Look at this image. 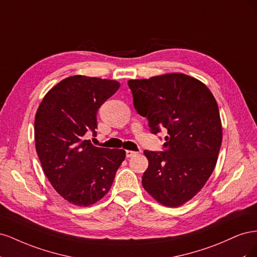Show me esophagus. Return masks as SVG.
Here are the masks:
<instances>
[{
    "instance_id": "obj_1",
    "label": "esophagus",
    "mask_w": 257,
    "mask_h": 257,
    "mask_svg": "<svg viewBox=\"0 0 257 257\" xmlns=\"http://www.w3.org/2000/svg\"><path fill=\"white\" fill-rule=\"evenodd\" d=\"M137 152H135V151H132V150H126V152H125V154H126V158H132V157H134V155L136 154Z\"/></svg>"
}]
</instances>
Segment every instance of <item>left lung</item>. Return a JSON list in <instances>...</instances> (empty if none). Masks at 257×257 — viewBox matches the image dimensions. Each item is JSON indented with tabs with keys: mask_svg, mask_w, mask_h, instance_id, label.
I'll return each mask as SVG.
<instances>
[{
	"mask_svg": "<svg viewBox=\"0 0 257 257\" xmlns=\"http://www.w3.org/2000/svg\"><path fill=\"white\" fill-rule=\"evenodd\" d=\"M136 111L150 132L167 131L164 151L144 153L149 166L143 186L160 204L179 207L203 189L216 164L222 124L216 100L206 85L184 74L128 80Z\"/></svg>",
	"mask_w": 257,
	"mask_h": 257,
	"instance_id": "obj_1",
	"label": "left lung"
}]
</instances>
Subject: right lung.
Returning <instances> with one entry per match:
<instances>
[{"mask_svg":"<svg viewBox=\"0 0 257 257\" xmlns=\"http://www.w3.org/2000/svg\"><path fill=\"white\" fill-rule=\"evenodd\" d=\"M115 80L76 75L60 81L38 107L35 148L44 173L60 195L88 207L110 190L125 151L93 146L98 108L119 89Z\"/></svg>","mask_w":257,"mask_h":257,"instance_id":"obj_1","label":"right lung"}]
</instances>
